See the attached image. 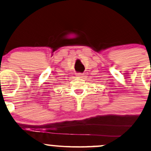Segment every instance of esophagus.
I'll return each instance as SVG.
<instances>
[{
  "label": "esophagus",
  "instance_id": "1",
  "mask_svg": "<svg viewBox=\"0 0 151 151\" xmlns=\"http://www.w3.org/2000/svg\"><path fill=\"white\" fill-rule=\"evenodd\" d=\"M83 73H78L77 74V77H78V78H83Z\"/></svg>",
  "mask_w": 151,
  "mask_h": 151
}]
</instances>
